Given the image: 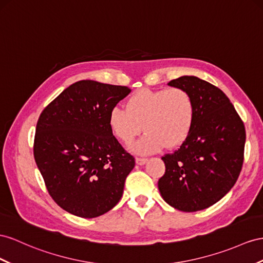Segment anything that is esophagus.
Segmentation results:
<instances>
[{"label": "esophagus", "instance_id": "34e87169", "mask_svg": "<svg viewBox=\"0 0 263 263\" xmlns=\"http://www.w3.org/2000/svg\"><path fill=\"white\" fill-rule=\"evenodd\" d=\"M146 161H147V159H145V158H137L136 159V163L138 165H143V164L146 163Z\"/></svg>", "mask_w": 263, "mask_h": 263}]
</instances>
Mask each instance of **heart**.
<instances>
[{
  "instance_id": "1",
  "label": "heart",
  "mask_w": 263,
  "mask_h": 263,
  "mask_svg": "<svg viewBox=\"0 0 263 263\" xmlns=\"http://www.w3.org/2000/svg\"><path fill=\"white\" fill-rule=\"evenodd\" d=\"M194 121V102L184 89L140 90L127 100L126 107L116 105L109 114L113 136L129 144L138 134L146 131L131 150L151 154L162 147H174L189 136ZM144 126H142V124Z\"/></svg>"
}]
</instances>
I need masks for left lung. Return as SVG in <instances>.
<instances>
[{
    "instance_id": "left-lung-1",
    "label": "left lung",
    "mask_w": 263,
    "mask_h": 263,
    "mask_svg": "<svg viewBox=\"0 0 263 263\" xmlns=\"http://www.w3.org/2000/svg\"><path fill=\"white\" fill-rule=\"evenodd\" d=\"M167 84L191 94L194 121L180 149L162 158L165 173L159 191L174 209L200 211L217 203L237 182L243 163L245 125L226 94L206 81L183 76Z\"/></svg>"
}]
</instances>
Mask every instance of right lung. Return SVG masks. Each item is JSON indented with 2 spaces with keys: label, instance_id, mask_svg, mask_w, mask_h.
I'll list each match as a JSON object with an SVG mask.
<instances>
[{
  "label": "right lung",
  "instance_id": "obj_1",
  "mask_svg": "<svg viewBox=\"0 0 263 263\" xmlns=\"http://www.w3.org/2000/svg\"><path fill=\"white\" fill-rule=\"evenodd\" d=\"M129 87L73 83L39 118L34 159L50 196L65 211L97 218L117 205L134 158L113 137L109 114Z\"/></svg>",
  "mask_w": 263,
  "mask_h": 263
}]
</instances>
